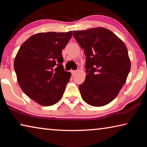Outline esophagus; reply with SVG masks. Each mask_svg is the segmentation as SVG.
<instances>
[{
  "label": "esophagus",
  "mask_w": 147,
  "mask_h": 147,
  "mask_svg": "<svg viewBox=\"0 0 147 147\" xmlns=\"http://www.w3.org/2000/svg\"><path fill=\"white\" fill-rule=\"evenodd\" d=\"M71 74L73 75V74H75V73H76L77 71H76V70H71Z\"/></svg>",
  "instance_id": "34e87169"
}]
</instances>
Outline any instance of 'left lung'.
I'll return each mask as SVG.
<instances>
[{
    "label": "left lung",
    "instance_id": "8db88e82",
    "mask_svg": "<svg viewBox=\"0 0 147 147\" xmlns=\"http://www.w3.org/2000/svg\"><path fill=\"white\" fill-rule=\"evenodd\" d=\"M73 36L86 56V76L79 86L82 98L99 107L115 99L125 84L131 68L124 42L102 27L73 31Z\"/></svg>",
    "mask_w": 147,
    "mask_h": 147
}]
</instances>
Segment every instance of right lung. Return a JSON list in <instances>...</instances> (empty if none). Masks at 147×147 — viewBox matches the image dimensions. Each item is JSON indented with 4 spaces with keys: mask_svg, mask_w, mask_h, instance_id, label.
<instances>
[{
    "mask_svg": "<svg viewBox=\"0 0 147 147\" xmlns=\"http://www.w3.org/2000/svg\"><path fill=\"white\" fill-rule=\"evenodd\" d=\"M67 32H41L29 38L15 58L18 84L27 96L49 106L61 98L71 73L64 71L62 49L72 37Z\"/></svg>",
    "mask_w": 147,
    "mask_h": 147,
    "instance_id": "1",
    "label": "right lung"
}]
</instances>
